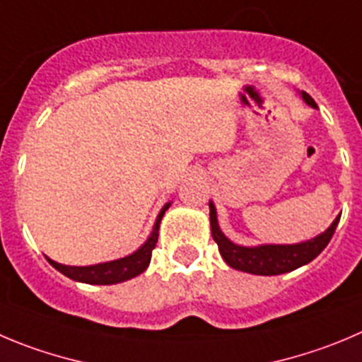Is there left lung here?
<instances>
[{
    "instance_id": "obj_1",
    "label": "left lung",
    "mask_w": 362,
    "mask_h": 362,
    "mask_svg": "<svg viewBox=\"0 0 362 362\" xmlns=\"http://www.w3.org/2000/svg\"><path fill=\"white\" fill-rule=\"evenodd\" d=\"M302 100L309 107L318 109V105L307 93H300ZM209 216H211V234L212 239L218 243L219 253L223 261L227 262L230 268L239 269V272L252 273V275H282L289 273L300 266L309 264L313 259H316L320 253L325 250L329 241L336 232L337 223H339L341 214L337 216L325 232L307 241L296 243V245H259V246H241L232 243L227 235L223 234L218 223V212H216L212 200L209 202Z\"/></svg>"
}]
</instances>
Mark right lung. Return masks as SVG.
Segmentation results:
<instances>
[{"mask_svg":"<svg viewBox=\"0 0 362 362\" xmlns=\"http://www.w3.org/2000/svg\"><path fill=\"white\" fill-rule=\"evenodd\" d=\"M170 205L171 202H168V204L160 209L157 219H155L153 228H151V234L148 235L144 245H141L139 248L135 250L134 253H130V255H127V257H121L109 262H100V264L93 266H66L60 264V262L52 261L49 257L46 259H48L49 264L55 269H59L62 275L69 276L71 280H76V282L96 284V286H110V284H119L124 282V280L134 279V276L141 275V273L148 268V264H150L151 252H153L158 239L160 219L162 216H164V212L170 209Z\"/></svg>","mask_w":362,"mask_h":362,"instance_id":"add662e5","label":"right lung"}]
</instances>
